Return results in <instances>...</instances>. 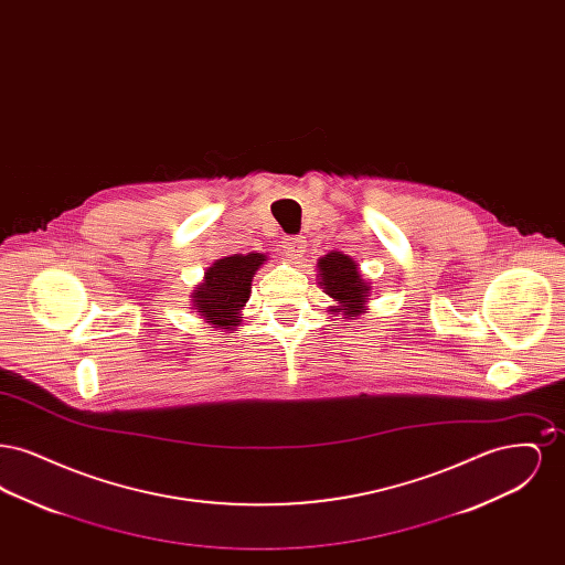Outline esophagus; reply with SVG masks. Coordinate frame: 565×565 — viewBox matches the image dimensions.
I'll return each instance as SVG.
<instances>
[{"instance_id":"1","label":"esophagus","mask_w":565,"mask_h":565,"mask_svg":"<svg viewBox=\"0 0 565 565\" xmlns=\"http://www.w3.org/2000/svg\"><path fill=\"white\" fill-rule=\"evenodd\" d=\"M302 252H305V239L302 237H286L284 239V254H286V258L296 260V258H300Z\"/></svg>"}]
</instances>
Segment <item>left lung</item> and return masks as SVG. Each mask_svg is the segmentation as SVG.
<instances>
[{"label": "left lung", "instance_id": "left-lung-1", "mask_svg": "<svg viewBox=\"0 0 565 565\" xmlns=\"http://www.w3.org/2000/svg\"><path fill=\"white\" fill-rule=\"evenodd\" d=\"M320 277H322L323 292L339 300V307L332 311H341L350 320H355L360 313H364V302L369 296V286L362 279L358 265L350 256L341 252H330L318 263Z\"/></svg>", "mask_w": 565, "mask_h": 565}]
</instances>
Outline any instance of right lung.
<instances>
[{"mask_svg":"<svg viewBox=\"0 0 565 565\" xmlns=\"http://www.w3.org/2000/svg\"><path fill=\"white\" fill-rule=\"evenodd\" d=\"M263 263V254H235L214 263L205 275V284L192 292L199 313L214 323V328L239 326L237 313L249 298L252 277Z\"/></svg>","mask_w":565,"mask_h":565,"instance_id":"obj_1","label":"right lung"}]
</instances>
